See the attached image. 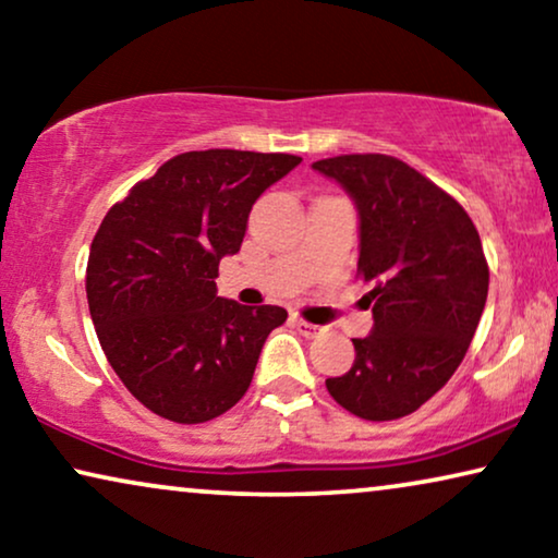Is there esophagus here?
Segmentation results:
<instances>
[{
    "mask_svg": "<svg viewBox=\"0 0 558 558\" xmlns=\"http://www.w3.org/2000/svg\"><path fill=\"white\" fill-rule=\"evenodd\" d=\"M292 325L296 327V332L304 335V338H319V335L325 332V327L312 325V323H304V319H300V317H294Z\"/></svg>",
    "mask_w": 558,
    "mask_h": 558,
    "instance_id": "esophagus-1",
    "label": "esophagus"
}]
</instances>
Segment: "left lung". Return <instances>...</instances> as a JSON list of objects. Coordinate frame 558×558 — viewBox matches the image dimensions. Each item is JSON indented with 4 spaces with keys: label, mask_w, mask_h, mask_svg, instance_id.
I'll list each match as a JSON object with an SVG mask.
<instances>
[{
    "label": "left lung",
    "mask_w": 558,
    "mask_h": 558,
    "mask_svg": "<svg viewBox=\"0 0 558 558\" xmlns=\"http://www.w3.org/2000/svg\"><path fill=\"white\" fill-rule=\"evenodd\" d=\"M357 210V271L371 284L373 330L355 361L325 386L350 414L401 418L429 401L468 353L487 300L477 228L454 197L388 155H342L312 165Z\"/></svg>",
    "instance_id": "left-lung-1"
}]
</instances>
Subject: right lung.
I'll use <instances>...</instances> for the list:
<instances>
[{
    "mask_svg": "<svg viewBox=\"0 0 558 558\" xmlns=\"http://www.w3.org/2000/svg\"><path fill=\"white\" fill-rule=\"evenodd\" d=\"M300 162L262 151H185L106 213L88 256L90 319L121 384L157 416L203 424L248 391L287 310L218 296V264L239 254L264 190Z\"/></svg>",
    "mask_w": 558,
    "mask_h": 558,
    "instance_id": "add662e5",
    "label": "right lung"
}]
</instances>
